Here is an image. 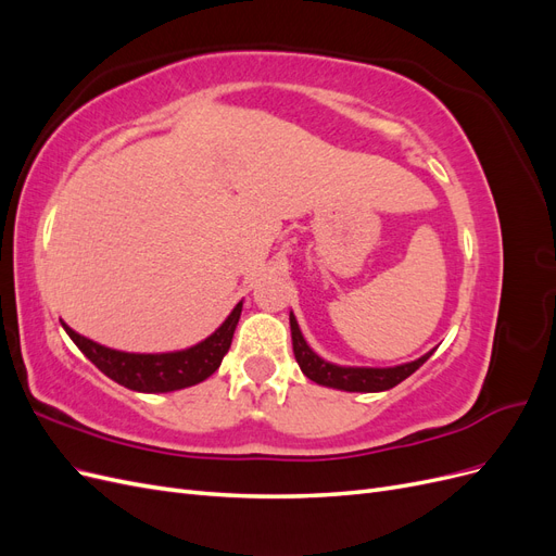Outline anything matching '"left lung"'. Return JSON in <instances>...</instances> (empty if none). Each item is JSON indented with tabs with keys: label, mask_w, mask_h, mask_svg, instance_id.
<instances>
[{
	"label": "left lung",
	"mask_w": 556,
	"mask_h": 556,
	"mask_svg": "<svg viewBox=\"0 0 556 556\" xmlns=\"http://www.w3.org/2000/svg\"><path fill=\"white\" fill-rule=\"evenodd\" d=\"M290 329H292V348H294V357L296 364L301 366L306 378H311L317 384L333 387V390H343V392H384L392 390L401 380H406L413 376L419 366H422L431 355L433 350L427 352L415 362L401 364V366H387V368H371V366H339L325 362L317 352L311 350L306 343L304 333H301L294 313H290Z\"/></svg>",
	"instance_id": "8db88e82"
}]
</instances>
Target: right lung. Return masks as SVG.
<instances>
[{"label":"right lung","instance_id":"obj_1","mask_svg":"<svg viewBox=\"0 0 556 556\" xmlns=\"http://www.w3.org/2000/svg\"><path fill=\"white\" fill-rule=\"evenodd\" d=\"M241 308L243 301H239L227 315L225 323L201 343L176 352H155V355L113 350L76 333L70 325L62 323V327L70 333V339L78 345L83 355H86L104 376L134 392L162 394L192 387L201 380H206L220 368L223 357L227 355V350L231 345L233 331H237Z\"/></svg>","mask_w":556,"mask_h":556}]
</instances>
